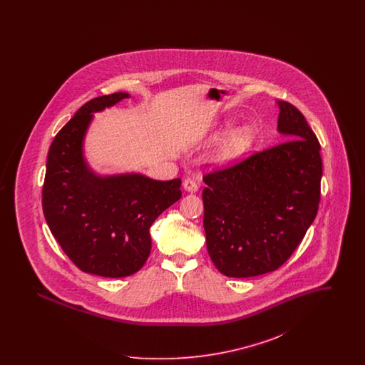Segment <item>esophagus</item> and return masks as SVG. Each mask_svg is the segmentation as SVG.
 Returning a JSON list of instances; mask_svg holds the SVG:
<instances>
[{
    "instance_id": "esophagus-1",
    "label": "esophagus",
    "mask_w": 365,
    "mask_h": 365,
    "mask_svg": "<svg viewBox=\"0 0 365 365\" xmlns=\"http://www.w3.org/2000/svg\"><path fill=\"white\" fill-rule=\"evenodd\" d=\"M183 189L187 192H195V191H198V183L194 179L187 178L183 180Z\"/></svg>"
}]
</instances>
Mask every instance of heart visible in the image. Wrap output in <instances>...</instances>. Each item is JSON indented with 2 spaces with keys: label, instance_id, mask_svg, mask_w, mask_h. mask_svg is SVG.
Segmentation results:
<instances>
[{
  "label": "heart",
  "instance_id": "b5f03b06",
  "mask_svg": "<svg viewBox=\"0 0 365 365\" xmlns=\"http://www.w3.org/2000/svg\"><path fill=\"white\" fill-rule=\"evenodd\" d=\"M255 140V131L250 125H242L231 133H228L222 148H220V160L223 161H232L238 157L242 156L249 150Z\"/></svg>",
  "mask_w": 365,
  "mask_h": 365
}]
</instances>
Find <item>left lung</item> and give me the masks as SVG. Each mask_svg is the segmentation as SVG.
I'll use <instances>...</instances> for the list:
<instances>
[{
  "label": "left lung",
  "mask_w": 365,
  "mask_h": 365,
  "mask_svg": "<svg viewBox=\"0 0 365 365\" xmlns=\"http://www.w3.org/2000/svg\"><path fill=\"white\" fill-rule=\"evenodd\" d=\"M279 105L289 140L204 176V228L215 267L230 278L278 269L312 225L320 202V143L294 105Z\"/></svg>",
  "instance_id": "8db88e82"
}]
</instances>
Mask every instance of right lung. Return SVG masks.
<instances>
[{"label":"right lung","instance_id":"add662e5","mask_svg":"<svg viewBox=\"0 0 365 365\" xmlns=\"http://www.w3.org/2000/svg\"><path fill=\"white\" fill-rule=\"evenodd\" d=\"M113 93L90 100L53 139L42 208L53 237L83 272L124 278L139 271L152 249L150 226L180 197V179L101 176L87 165L83 140L94 112L128 98Z\"/></svg>","mask_w":365,"mask_h":365}]
</instances>
